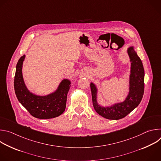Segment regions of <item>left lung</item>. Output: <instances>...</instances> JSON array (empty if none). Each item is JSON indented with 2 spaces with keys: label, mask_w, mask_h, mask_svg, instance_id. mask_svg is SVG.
Wrapping results in <instances>:
<instances>
[{
  "label": "left lung",
  "mask_w": 161,
  "mask_h": 161,
  "mask_svg": "<svg viewBox=\"0 0 161 161\" xmlns=\"http://www.w3.org/2000/svg\"><path fill=\"white\" fill-rule=\"evenodd\" d=\"M134 48L133 46L127 48V53L130 62V70L129 79V92L123 102L116 103L107 106L101 105L97 101V87L94 83H90L94 109L105 119L119 120L125 117L140 104L143 98L145 71L142 62Z\"/></svg>",
  "instance_id": "8db88e82"
}]
</instances>
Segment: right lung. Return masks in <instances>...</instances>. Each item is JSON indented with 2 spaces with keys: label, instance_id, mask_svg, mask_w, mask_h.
<instances>
[{
  "label": "right lung",
  "instance_id": "right-lung-1",
  "mask_svg": "<svg viewBox=\"0 0 161 161\" xmlns=\"http://www.w3.org/2000/svg\"><path fill=\"white\" fill-rule=\"evenodd\" d=\"M25 55L18 60L16 67L14 87L16 97L33 117L39 119H50L60 116L66 107L67 96L71 86V80L63 79L53 92L39 96L27 87L22 75V67Z\"/></svg>",
  "mask_w": 161,
  "mask_h": 161
}]
</instances>
